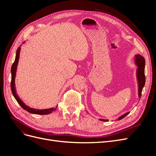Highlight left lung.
Listing matches in <instances>:
<instances>
[{"label":"left lung","instance_id":"1","mask_svg":"<svg viewBox=\"0 0 156 156\" xmlns=\"http://www.w3.org/2000/svg\"><path fill=\"white\" fill-rule=\"evenodd\" d=\"M135 63L137 65L138 68L137 71H136V75H137V79L139 83V97L141 96V94H142L143 88L145 84V75H144V67H145V60L143 56L139 55H135ZM129 113V112L126 113L124 115L121 116L119 118V120H121L124 118L126 116H127ZM101 121H108V120L105 119H100Z\"/></svg>","mask_w":156,"mask_h":156}]
</instances>
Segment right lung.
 <instances>
[{"mask_svg": "<svg viewBox=\"0 0 156 156\" xmlns=\"http://www.w3.org/2000/svg\"><path fill=\"white\" fill-rule=\"evenodd\" d=\"M20 49L21 48H19L17 50L16 52V59L14 62L13 63L12 66V68H11V73H12V80H11V90L13 95L14 98H16V100L18 102L19 104H20L23 108H24L25 110L29 112L30 113H32V114H36V115H48L49 114V113L53 112L56 109V108H48V109H35V108H30V107L26 105L21 100H20V98H19L17 96V94H16V90L15 87V78H16V69H17V64H18V61H19V58H20Z\"/></svg>", "mask_w": 156, "mask_h": 156, "instance_id": "1", "label": "right lung"}]
</instances>
